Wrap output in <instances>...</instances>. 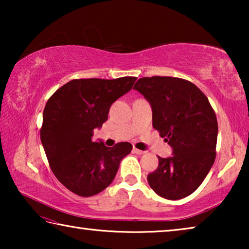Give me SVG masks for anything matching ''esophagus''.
<instances>
[{"mask_svg": "<svg viewBox=\"0 0 249 249\" xmlns=\"http://www.w3.org/2000/svg\"><path fill=\"white\" fill-rule=\"evenodd\" d=\"M133 151H134V153H135V154H137V155H144V154L146 153V151H145V150H141V149H137V148H135V147H134V148H133Z\"/></svg>", "mask_w": 249, "mask_h": 249, "instance_id": "1", "label": "esophagus"}]
</instances>
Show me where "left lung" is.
<instances>
[{
    "label": "left lung",
    "mask_w": 249,
    "mask_h": 249,
    "mask_svg": "<svg viewBox=\"0 0 249 249\" xmlns=\"http://www.w3.org/2000/svg\"><path fill=\"white\" fill-rule=\"evenodd\" d=\"M134 90L149 102L154 128L172 148L171 157H158L157 169L147 177L150 188L165 199H183L200 187L215 160V112L203 92L184 79L145 77Z\"/></svg>",
    "instance_id": "1"
}]
</instances>
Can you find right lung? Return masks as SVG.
Masks as SVG:
<instances>
[{
	"instance_id": "right-lung-1",
	"label": "right lung",
	"mask_w": 249,
	"mask_h": 249,
	"mask_svg": "<svg viewBox=\"0 0 249 249\" xmlns=\"http://www.w3.org/2000/svg\"><path fill=\"white\" fill-rule=\"evenodd\" d=\"M137 78L75 79L46 103L40 140L53 175L71 192L92 196L114 180L120 162L133 146L127 142L107 147L93 142L111 105L132 89Z\"/></svg>"
}]
</instances>
